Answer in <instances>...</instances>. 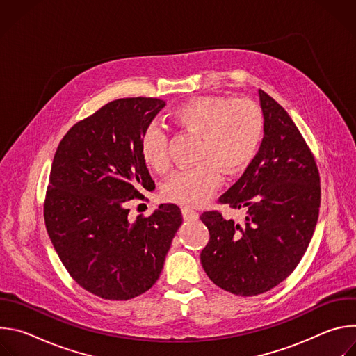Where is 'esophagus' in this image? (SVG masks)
Masks as SVG:
<instances>
[{"instance_id":"obj_1","label":"esophagus","mask_w":356,"mask_h":356,"mask_svg":"<svg viewBox=\"0 0 356 356\" xmlns=\"http://www.w3.org/2000/svg\"><path fill=\"white\" fill-rule=\"evenodd\" d=\"M181 214H183V218L186 221H195L198 218V213L191 210V209H188V207H183L181 209Z\"/></svg>"}]
</instances>
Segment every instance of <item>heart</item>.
<instances>
[{
  "label": "heart",
  "mask_w": 356,
  "mask_h": 356,
  "mask_svg": "<svg viewBox=\"0 0 356 356\" xmlns=\"http://www.w3.org/2000/svg\"><path fill=\"white\" fill-rule=\"evenodd\" d=\"M172 122L198 136L197 166L170 176L163 187L165 200L177 204L201 206L221 184V173L242 172L257 155L265 128L264 111L249 98L231 99L220 95L197 97L172 113ZM145 163L155 172L169 169L168 135L156 125L149 127L140 139Z\"/></svg>",
  "instance_id": "1"
}]
</instances>
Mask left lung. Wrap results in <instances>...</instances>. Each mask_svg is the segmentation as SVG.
Returning a JSON list of instances; mask_svg holds the SVG:
<instances>
[{
    "label": "left lung",
    "mask_w": 356,
    "mask_h": 356,
    "mask_svg": "<svg viewBox=\"0 0 356 356\" xmlns=\"http://www.w3.org/2000/svg\"><path fill=\"white\" fill-rule=\"evenodd\" d=\"M265 136L257 156L218 204L245 210L243 224L217 210L200 218L210 231L201 265L221 289L257 296L282 283L313 238L321 201L320 172L312 149L276 101L259 90Z\"/></svg>",
    "instance_id": "left-lung-1"
}]
</instances>
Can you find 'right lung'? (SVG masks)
<instances>
[{
    "instance_id": "obj_1",
    "label": "right lung",
    "mask_w": 356,
    "mask_h": 356,
    "mask_svg": "<svg viewBox=\"0 0 356 356\" xmlns=\"http://www.w3.org/2000/svg\"><path fill=\"white\" fill-rule=\"evenodd\" d=\"M165 101L118 98L74 124L50 169L43 217L69 275L106 300H129L156 283L179 227L176 204L128 221V202L154 190L140 139Z\"/></svg>"
}]
</instances>
